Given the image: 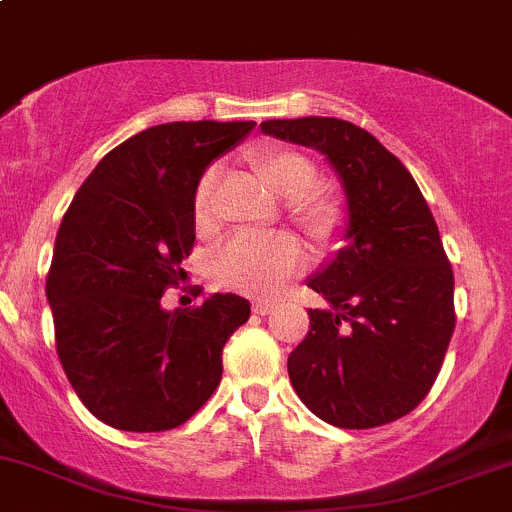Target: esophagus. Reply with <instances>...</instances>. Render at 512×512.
<instances>
[{
	"mask_svg": "<svg viewBox=\"0 0 512 512\" xmlns=\"http://www.w3.org/2000/svg\"><path fill=\"white\" fill-rule=\"evenodd\" d=\"M252 311L260 313V316H267V313L274 311V301H267V299H255L252 301Z\"/></svg>",
	"mask_w": 512,
	"mask_h": 512,
	"instance_id": "esophagus-1",
	"label": "esophagus"
}]
</instances>
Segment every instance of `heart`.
Instances as JSON below:
<instances>
[{
    "label": "heart",
    "mask_w": 512,
    "mask_h": 512,
    "mask_svg": "<svg viewBox=\"0 0 512 512\" xmlns=\"http://www.w3.org/2000/svg\"><path fill=\"white\" fill-rule=\"evenodd\" d=\"M269 192L291 201V213L311 238L330 243L340 228V209L333 199L311 194L316 187V167L306 155L289 148H267L255 157ZM213 184L216 170L201 177L194 194V221L201 230L213 226ZM303 252L299 240L289 233L255 235L238 233L213 257V274L230 289L250 294H272L289 274L299 269Z\"/></svg>",
    "instance_id": "obj_1"
}]
</instances>
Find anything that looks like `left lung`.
Returning a JSON list of instances; mask_svg holds the SVG:
<instances>
[{"mask_svg": "<svg viewBox=\"0 0 512 512\" xmlns=\"http://www.w3.org/2000/svg\"><path fill=\"white\" fill-rule=\"evenodd\" d=\"M262 133L318 150L345 192V245L308 277L325 299L289 355L294 391L320 420L367 430L428 396L454 333V274L411 172L372 133L330 116Z\"/></svg>", "mask_w": 512, "mask_h": 512, "instance_id": "obj_1", "label": "left lung"}]
</instances>
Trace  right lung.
<instances>
[{
  "label": "right lung",
  "instance_id": "obj_1",
  "mask_svg": "<svg viewBox=\"0 0 512 512\" xmlns=\"http://www.w3.org/2000/svg\"><path fill=\"white\" fill-rule=\"evenodd\" d=\"M255 121H174L99 160L55 238L46 296L67 379L87 411L126 432L172 430L221 384L223 347L250 301L213 294L162 308L196 240L194 194L206 167Z\"/></svg>",
  "mask_w": 512,
  "mask_h": 512
}]
</instances>
